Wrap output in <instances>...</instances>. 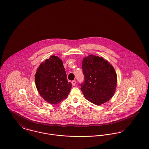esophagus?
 I'll use <instances>...</instances> for the list:
<instances>
[{"label":"esophagus","mask_w":149,"mask_h":149,"mask_svg":"<svg viewBox=\"0 0 149 149\" xmlns=\"http://www.w3.org/2000/svg\"><path fill=\"white\" fill-rule=\"evenodd\" d=\"M71 83H72V86H75V84H76V80H72V81H71Z\"/></svg>","instance_id":"obj_1"}]
</instances>
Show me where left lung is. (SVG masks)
<instances>
[{
	"instance_id": "8db88e82",
	"label": "left lung",
	"mask_w": 149,
	"mask_h": 149,
	"mask_svg": "<svg viewBox=\"0 0 149 149\" xmlns=\"http://www.w3.org/2000/svg\"><path fill=\"white\" fill-rule=\"evenodd\" d=\"M81 68L84 80L80 89L86 99L97 105L110 100L117 81L113 67L103 58L91 54L84 58Z\"/></svg>"
}]
</instances>
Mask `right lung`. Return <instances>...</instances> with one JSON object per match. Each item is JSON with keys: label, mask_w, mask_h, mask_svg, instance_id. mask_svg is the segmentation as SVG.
<instances>
[{"label": "right lung", "mask_w": 149, "mask_h": 149, "mask_svg": "<svg viewBox=\"0 0 149 149\" xmlns=\"http://www.w3.org/2000/svg\"><path fill=\"white\" fill-rule=\"evenodd\" d=\"M34 79L40 96L52 104H57L66 99L71 88L63 62L56 56H52L40 64Z\"/></svg>", "instance_id": "right-lung-1"}]
</instances>
